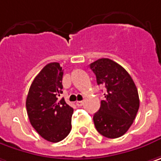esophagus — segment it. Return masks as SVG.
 Instances as JSON below:
<instances>
[{
    "mask_svg": "<svg viewBox=\"0 0 161 161\" xmlns=\"http://www.w3.org/2000/svg\"><path fill=\"white\" fill-rule=\"evenodd\" d=\"M76 106L77 107H82L83 105H84V101H76Z\"/></svg>",
    "mask_w": 161,
    "mask_h": 161,
    "instance_id": "1",
    "label": "esophagus"
}]
</instances>
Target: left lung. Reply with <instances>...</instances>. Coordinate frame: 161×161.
<instances>
[{
	"mask_svg": "<svg viewBox=\"0 0 161 161\" xmlns=\"http://www.w3.org/2000/svg\"><path fill=\"white\" fill-rule=\"evenodd\" d=\"M97 85L107 88L105 99L94 115V124L101 135L108 138L123 136L137 116L139 97L130 75L118 63L101 58L90 64Z\"/></svg>",
	"mask_w": 161,
	"mask_h": 161,
	"instance_id": "obj_1",
	"label": "left lung"
}]
</instances>
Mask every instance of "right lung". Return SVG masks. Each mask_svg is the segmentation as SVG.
Listing matches in <instances>:
<instances>
[{"mask_svg":"<svg viewBox=\"0 0 161 161\" xmlns=\"http://www.w3.org/2000/svg\"><path fill=\"white\" fill-rule=\"evenodd\" d=\"M64 72L59 63L46 64L35 76L26 98V110L33 128L44 139L59 142L70 133L74 109L60 99Z\"/></svg>","mask_w":161,"mask_h":161,"instance_id":"right-lung-1","label":"right lung"}]
</instances>
